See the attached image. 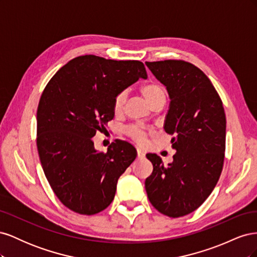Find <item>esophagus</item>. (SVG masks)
<instances>
[{
    "mask_svg": "<svg viewBox=\"0 0 257 257\" xmlns=\"http://www.w3.org/2000/svg\"><path fill=\"white\" fill-rule=\"evenodd\" d=\"M137 155H138V158H139V159H143V158H145V153H144L141 149H137Z\"/></svg>",
    "mask_w": 257,
    "mask_h": 257,
    "instance_id": "34e87169",
    "label": "esophagus"
}]
</instances>
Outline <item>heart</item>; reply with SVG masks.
I'll list each match as a JSON object with an SVG mask.
<instances>
[{"label":"heart","mask_w":257,"mask_h":257,"mask_svg":"<svg viewBox=\"0 0 257 257\" xmlns=\"http://www.w3.org/2000/svg\"><path fill=\"white\" fill-rule=\"evenodd\" d=\"M143 95L145 96L148 104L151 105L154 103L155 100L165 97V91L163 89L160 84L157 83H150L147 84L142 89ZM126 92L123 91L120 92L119 94H116L113 100V110L115 113H119L123 110L124 104H125L126 100ZM126 133L128 136L136 141L138 144H145L147 141V132L139 125H131L126 128Z\"/></svg>","instance_id":"obj_1"}]
</instances>
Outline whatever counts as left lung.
I'll return each instance as SVG.
<instances>
[{"mask_svg": "<svg viewBox=\"0 0 257 257\" xmlns=\"http://www.w3.org/2000/svg\"><path fill=\"white\" fill-rule=\"evenodd\" d=\"M170 98L164 130L172 135L174 160L164 165L155 153L145 188L152 206L170 217L196 210L213 191L222 173L226 118L208 77L182 60L146 62Z\"/></svg>", "mask_w": 257, "mask_h": 257, "instance_id": "obj_1", "label": "left lung"}]
</instances>
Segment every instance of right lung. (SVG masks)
Here are the masks:
<instances>
[{"label": "right lung", "instance_id": "add662e5", "mask_svg": "<svg viewBox=\"0 0 257 257\" xmlns=\"http://www.w3.org/2000/svg\"><path fill=\"white\" fill-rule=\"evenodd\" d=\"M147 79L141 61L77 57L46 85L37 108V150L46 178L57 197L73 211L92 215L113 200L120 176L137 151L116 139L107 152L92 137L113 119L116 94Z\"/></svg>", "mask_w": 257, "mask_h": 257}]
</instances>
